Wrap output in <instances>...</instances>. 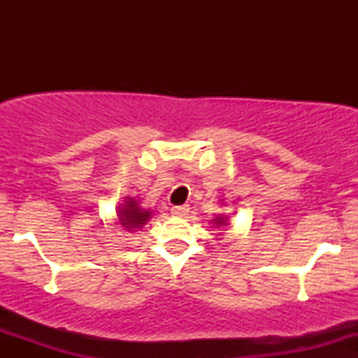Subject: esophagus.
Segmentation results:
<instances>
[{"label": "esophagus", "mask_w": 358, "mask_h": 358, "mask_svg": "<svg viewBox=\"0 0 358 358\" xmlns=\"http://www.w3.org/2000/svg\"><path fill=\"white\" fill-rule=\"evenodd\" d=\"M171 212H173L175 215H185V213L188 212V207L187 205H178V207H171Z\"/></svg>", "instance_id": "obj_1"}]
</instances>
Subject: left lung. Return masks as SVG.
Returning <instances> with one entry per match:
<instances>
[{"label": "left lung", "mask_w": 358, "mask_h": 358, "mask_svg": "<svg viewBox=\"0 0 358 358\" xmlns=\"http://www.w3.org/2000/svg\"><path fill=\"white\" fill-rule=\"evenodd\" d=\"M222 222H224V217H219V219H217V224H220V225H224V224H222Z\"/></svg>", "instance_id": "8db88e82"}]
</instances>
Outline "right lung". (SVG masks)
<instances>
[{
  "mask_svg": "<svg viewBox=\"0 0 358 358\" xmlns=\"http://www.w3.org/2000/svg\"><path fill=\"white\" fill-rule=\"evenodd\" d=\"M119 219H121L122 227H126V231L131 232L133 229H141L146 224V220L150 219V212L143 210L138 200L127 199L119 210Z\"/></svg>",
  "mask_w": 358,
  "mask_h": 358,
  "instance_id": "1",
  "label": "right lung"
}]
</instances>
